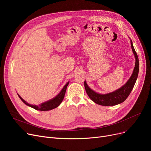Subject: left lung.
I'll list each match as a JSON object with an SVG mask.
<instances>
[{
	"label": "left lung",
	"mask_w": 151,
	"mask_h": 151,
	"mask_svg": "<svg viewBox=\"0 0 151 151\" xmlns=\"http://www.w3.org/2000/svg\"><path fill=\"white\" fill-rule=\"evenodd\" d=\"M132 50L135 57V65L133 73L130 79L123 86L117 90L106 94H100L92 90L84 81V87L86 91L89 98L96 104L102 106H114L124 102L129 97L132 91L134 85L137 80L139 72V60L138 55L134 49L132 41L130 40Z\"/></svg>",
	"instance_id": "left-lung-1"
}]
</instances>
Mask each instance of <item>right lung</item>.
<instances>
[{
    "label": "right lung",
    "instance_id": "right-lung-1",
    "mask_svg": "<svg viewBox=\"0 0 151 151\" xmlns=\"http://www.w3.org/2000/svg\"><path fill=\"white\" fill-rule=\"evenodd\" d=\"M69 82H68L65 86L63 87V89L61 90V91L60 92V93L58 95V96H55L54 98L47 101L46 102L43 103V104H40L38 106L37 105H30L27 102H26L24 100H23L18 95L19 97L20 98V99L24 103V104L29 106H30L32 108H34L35 109L37 110H39V111H49V110H51L52 109H54L55 108H57L60 104L61 102L62 101L63 98H64L65 96V93L66 92V89L67 88V86L68 85Z\"/></svg>",
    "mask_w": 151,
    "mask_h": 151
}]
</instances>
